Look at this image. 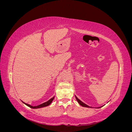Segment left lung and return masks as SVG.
Returning a JSON list of instances; mask_svg holds the SVG:
<instances>
[{"instance_id": "left-lung-1", "label": "left lung", "mask_w": 132, "mask_h": 132, "mask_svg": "<svg viewBox=\"0 0 132 132\" xmlns=\"http://www.w3.org/2000/svg\"><path fill=\"white\" fill-rule=\"evenodd\" d=\"M75 98H76V99H77V100L78 101V103H79V104L81 106H83V107H90V106H87V105L85 104V103H84V102H82L80 100H79L77 96H75ZM100 107H100L99 108H100Z\"/></svg>"}]
</instances>
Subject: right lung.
Wrapping results in <instances>:
<instances>
[{
	"label": "right lung",
	"mask_w": 132,
	"mask_h": 132,
	"mask_svg": "<svg viewBox=\"0 0 132 132\" xmlns=\"http://www.w3.org/2000/svg\"><path fill=\"white\" fill-rule=\"evenodd\" d=\"M54 98V97H52V98H51V99H50V100H49L48 101H47V102H44V103H42V104L39 105H38V106H31L30 105H29V104H27V103H26L23 102V103H25V104L26 105H27V106H29V107L32 108V109H38V108H41V107H46V106H47L50 105L51 104V103H52V101L53 100Z\"/></svg>",
	"instance_id": "obj_1"
}]
</instances>
